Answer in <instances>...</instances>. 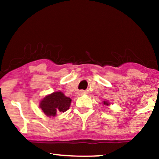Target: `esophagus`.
<instances>
[{"mask_svg": "<svg viewBox=\"0 0 159 159\" xmlns=\"http://www.w3.org/2000/svg\"><path fill=\"white\" fill-rule=\"evenodd\" d=\"M80 94H81V95H82V94H83V93H84V92H83V91H80Z\"/></svg>", "mask_w": 159, "mask_h": 159, "instance_id": "obj_1", "label": "esophagus"}]
</instances>
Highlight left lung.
Listing matches in <instances>:
<instances>
[{
	"label": "left lung",
	"mask_w": 159,
	"mask_h": 159,
	"mask_svg": "<svg viewBox=\"0 0 159 159\" xmlns=\"http://www.w3.org/2000/svg\"><path fill=\"white\" fill-rule=\"evenodd\" d=\"M103 103L104 105H106V106L109 105V103H108L107 101H103Z\"/></svg>",
	"instance_id": "8db88e82"
}]
</instances>
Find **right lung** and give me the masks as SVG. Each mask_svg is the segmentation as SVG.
Here are the masks:
<instances>
[{
	"label": "right lung",
	"mask_w": 159,
	"mask_h": 159,
	"mask_svg": "<svg viewBox=\"0 0 159 159\" xmlns=\"http://www.w3.org/2000/svg\"><path fill=\"white\" fill-rule=\"evenodd\" d=\"M71 100L62 92H54L48 95L40 102V108L47 116H56L60 112H65L70 107Z\"/></svg>",
	"instance_id": "add662e5"
}]
</instances>
